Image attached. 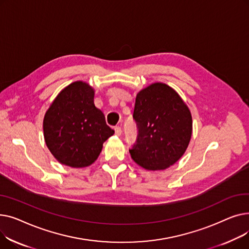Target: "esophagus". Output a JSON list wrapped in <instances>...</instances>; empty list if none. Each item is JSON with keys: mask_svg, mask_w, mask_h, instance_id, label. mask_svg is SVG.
Wrapping results in <instances>:
<instances>
[{"mask_svg": "<svg viewBox=\"0 0 249 249\" xmlns=\"http://www.w3.org/2000/svg\"><path fill=\"white\" fill-rule=\"evenodd\" d=\"M121 133H122L121 127H119V126H116V127H115V134H116L117 136H120V135H121Z\"/></svg>", "mask_w": 249, "mask_h": 249, "instance_id": "1", "label": "esophagus"}]
</instances>
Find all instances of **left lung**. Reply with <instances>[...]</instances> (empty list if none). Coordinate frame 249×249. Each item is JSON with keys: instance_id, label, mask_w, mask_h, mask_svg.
I'll return each instance as SVG.
<instances>
[{"instance_id": "1", "label": "left lung", "mask_w": 249, "mask_h": 249, "mask_svg": "<svg viewBox=\"0 0 249 249\" xmlns=\"http://www.w3.org/2000/svg\"><path fill=\"white\" fill-rule=\"evenodd\" d=\"M133 119L138 135L129 152L143 168L165 169L187 150L193 130L192 115L173 88L154 83L141 89L136 96Z\"/></svg>"}]
</instances>
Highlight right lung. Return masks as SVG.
Instances as JSON below:
<instances>
[{
  "mask_svg": "<svg viewBox=\"0 0 249 249\" xmlns=\"http://www.w3.org/2000/svg\"><path fill=\"white\" fill-rule=\"evenodd\" d=\"M95 90L82 81L65 87L43 119L45 143L62 164L86 167L100 155L103 143L114 134L103 112L95 106Z\"/></svg>",
  "mask_w": 249,
  "mask_h": 249,
  "instance_id": "add662e5",
  "label": "right lung"
}]
</instances>
